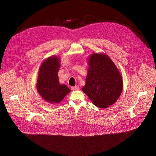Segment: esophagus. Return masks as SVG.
<instances>
[{
	"label": "esophagus",
	"instance_id": "obj_1",
	"mask_svg": "<svg viewBox=\"0 0 156 156\" xmlns=\"http://www.w3.org/2000/svg\"><path fill=\"white\" fill-rule=\"evenodd\" d=\"M71 89H73V90H78V89H79V87H78V86L73 87H72V88H71Z\"/></svg>",
	"mask_w": 156,
	"mask_h": 156
}]
</instances>
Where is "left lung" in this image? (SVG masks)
<instances>
[{"label": "left lung", "mask_w": 156, "mask_h": 156, "mask_svg": "<svg viewBox=\"0 0 156 156\" xmlns=\"http://www.w3.org/2000/svg\"><path fill=\"white\" fill-rule=\"evenodd\" d=\"M88 64L86 83L82 90L97 107L108 108L116 102L122 92L121 74L109 57L104 54H92Z\"/></svg>", "instance_id": "left-lung-1"}]
</instances>
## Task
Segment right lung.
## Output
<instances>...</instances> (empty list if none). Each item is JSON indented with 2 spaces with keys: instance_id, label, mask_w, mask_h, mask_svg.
<instances>
[{
  "instance_id": "obj_1",
  "label": "right lung",
  "mask_w": 156,
  "mask_h": 156,
  "mask_svg": "<svg viewBox=\"0 0 156 156\" xmlns=\"http://www.w3.org/2000/svg\"><path fill=\"white\" fill-rule=\"evenodd\" d=\"M59 58L51 56L45 59L39 69L37 91L45 101L51 104H58L71 91L66 85L59 83Z\"/></svg>"
}]
</instances>
